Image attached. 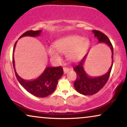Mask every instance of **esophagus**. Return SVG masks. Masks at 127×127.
<instances>
[{"instance_id": "34e87169", "label": "esophagus", "mask_w": 127, "mask_h": 127, "mask_svg": "<svg viewBox=\"0 0 127 127\" xmlns=\"http://www.w3.org/2000/svg\"><path fill=\"white\" fill-rule=\"evenodd\" d=\"M70 69L68 68V67H64V74H66L67 72H69V70H70Z\"/></svg>"}]
</instances>
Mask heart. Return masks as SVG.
I'll return each instance as SVG.
<instances>
[{
	"label": "heart",
	"instance_id": "1",
	"mask_svg": "<svg viewBox=\"0 0 127 127\" xmlns=\"http://www.w3.org/2000/svg\"><path fill=\"white\" fill-rule=\"evenodd\" d=\"M89 40L78 35H67L57 39L53 47L47 49L53 60L60 59L59 53H66L67 58L72 61L79 60L86 53L89 46Z\"/></svg>",
	"mask_w": 127,
	"mask_h": 127
}]
</instances>
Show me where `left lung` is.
Listing matches in <instances>:
<instances>
[{"label":"left lung","instance_id":"left-lung-1","mask_svg":"<svg viewBox=\"0 0 127 127\" xmlns=\"http://www.w3.org/2000/svg\"><path fill=\"white\" fill-rule=\"evenodd\" d=\"M93 32L94 34L95 37L98 39V43H105L110 47L112 53V63L108 72L104 75L99 77H91L88 75L84 68V64L88 53V52L81 61L73 67L74 70L77 74V79L74 83V87L78 93L84 95L95 94L103 87L110 76L113 63V47L109 38L99 31L93 30Z\"/></svg>","mask_w":127,"mask_h":127}]
</instances>
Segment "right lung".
Wrapping results in <instances>:
<instances>
[{
	"mask_svg": "<svg viewBox=\"0 0 127 127\" xmlns=\"http://www.w3.org/2000/svg\"><path fill=\"white\" fill-rule=\"evenodd\" d=\"M41 33V30L36 31H28L22 34L19 39L24 36L37 37ZM17 42V41L15 42L14 46L13 53ZM13 64L15 76L20 84L31 94L39 98H44L51 94L56 88L58 80L64 74L63 69L61 66H48L46 67L43 73L37 79L33 80H25L20 77L17 73L15 69L14 54H13Z\"/></svg>",
	"mask_w": 127,
	"mask_h": 127,
	"instance_id": "obj_1",
	"label": "right lung"
}]
</instances>
